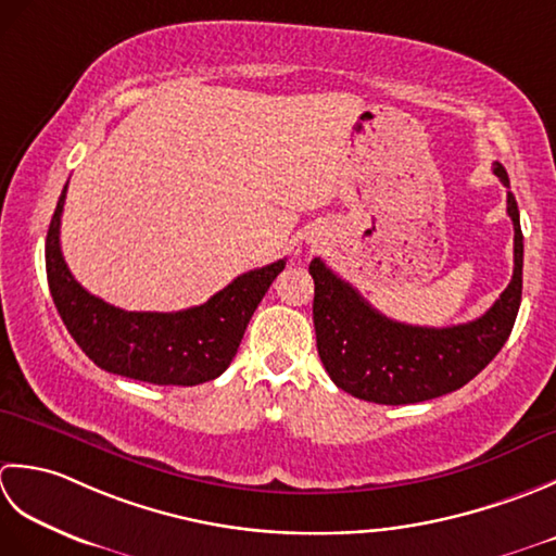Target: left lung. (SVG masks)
<instances>
[{
	"label": "left lung",
	"instance_id": "1",
	"mask_svg": "<svg viewBox=\"0 0 556 556\" xmlns=\"http://www.w3.org/2000/svg\"><path fill=\"white\" fill-rule=\"evenodd\" d=\"M494 175L508 189L500 163ZM506 211L514 220V278L500 300L468 324L427 328L393 321L314 258L316 348L338 389L381 405L422 403L458 391L490 365L511 336L523 290V232L511 191H506Z\"/></svg>",
	"mask_w": 556,
	"mask_h": 556
}]
</instances>
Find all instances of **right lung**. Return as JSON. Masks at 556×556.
Wrapping results in <instances>:
<instances>
[{
	"mask_svg": "<svg viewBox=\"0 0 556 556\" xmlns=\"http://www.w3.org/2000/svg\"><path fill=\"white\" fill-rule=\"evenodd\" d=\"M66 187L45 240L48 282L66 331L100 369L157 387H197L230 367L247 324L286 258L237 276L208 302L182 312H124L76 282L60 247Z\"/></svg>",
	"mask_w": 556,
	"mask_h": 556,
	"instance_id": "right-lung-1",
	"label": "right lung"
}]
</instances>
